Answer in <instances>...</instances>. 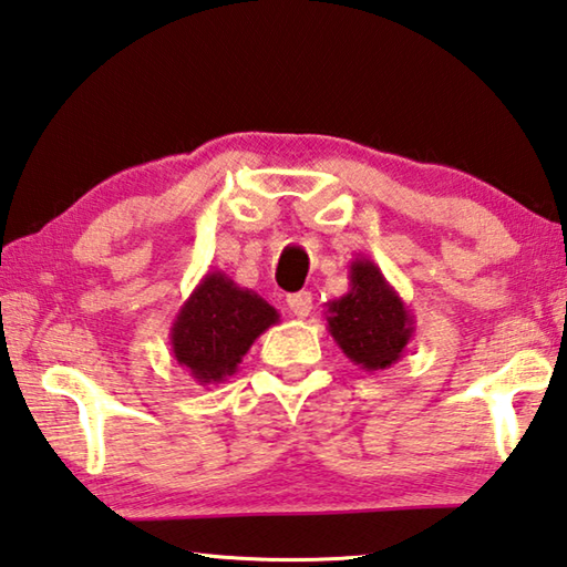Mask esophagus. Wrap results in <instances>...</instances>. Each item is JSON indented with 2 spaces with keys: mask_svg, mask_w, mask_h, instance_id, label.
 Wrapping results in <instances>:
<instances>
[{
  "mask_svg": "<svg viewBox=\"0 0 567 567\" xmlns=\"http://www.w3.org/2000/svg\"><path fill=\"white\" fill-rule=\"evenodd\" d=\"M286 306L293 313L296 319H306L313 309V296L311 291H299V293H289L286 296Z\"/></svg>",
  "mask_w": 567,
  "mask_h": 567,
  "instance_id": "34e87169",
  "label": "esophagus"
}]
</instances>
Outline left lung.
Listing matches in <instances>:
<instances>
[{"label":"left lung","mask_w":567,"mask_h":567,"mask_svg":"<svg viewBox=\"0 0 567 567\" xmlns=\"http://www.w3.org/2000/svg\"><path fill=\"white\" fill-rule=\"evenodd\" d=\"M329 333L347 359L382 371L404 357L414 337V317L371 258L349 266V291L327 303Z\"/></svg>","instance_id":"1"}]
</instances>
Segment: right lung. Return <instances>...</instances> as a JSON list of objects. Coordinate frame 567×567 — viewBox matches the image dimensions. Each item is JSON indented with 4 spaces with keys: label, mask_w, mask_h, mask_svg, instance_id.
<instances>
[{
    "label": "right lung",
    "mask_w": 567,
    "mask_h": 567,
    "mask_svg": "<svg viewBox=\"0 0 567 567\" xmlns=\"http://www.w3.org/2000/svg\"><path fill=\"white\" fill-rule=\"evenodd\" d=\"M274 323L278 311L271 303L223 271H208L175 313L173 357L198 384H220L236 374L254 341Z\"/></svg>",
    "instance_id": "right-lung-1"
}]
</instances>
